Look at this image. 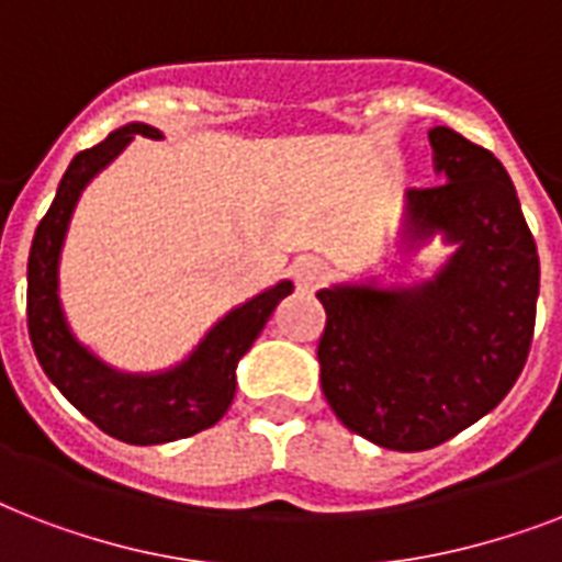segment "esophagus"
Listing matches in <instances>:
<instances>
[{
    "label": "esophagus",
    "instance_id": "esophagus-1",
    "mask_svg": "<svg viewBox=\"0 0 562 562\" xmlns=\"http://www.w3.org/2000/svg\"><path fill=\"white\" fill-rule=\"evenodd\" d=\"M291 273H294V282H297L300 291H317L326 282V277H329V268L317 256H303V259L294 262Z\"/></svg>",
    "mask_w": 562,
    "mask_h": 562
}]
</instances>
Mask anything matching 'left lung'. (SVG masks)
Here are the masks:
<instances>
[{"label":"left lung","instance_id":"1","mask_svg":"<svg viewBox=\"0 0 562 562\" xmlns=\"http://www.w3.org/2000/svg\"><path fill=\"white\" fill-rule=\"evenodd\" d=\"M435 189L405 192L402 247L449 245L428 280L335 282L317 344L335 417L370 443L423 452L505 400L531 350L540 256L505 166L452 127L428 131Z\"/></svg>","mask_w":562,"mask_h":562}]
</instances>
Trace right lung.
I'll return each instance as SVG.
<instances>
[{"instance_id": "right-lung-1", "label": "right lung", "mask_w": 562, "mask_h": 562, "mask_svg": "<svg viewBox=\"0 0 562 562\" xmlns=\"http://www.w3.org/2000/svg\"><path fill=\"white\" fill-rule=\"evenodd\" d=\"M134 136L162 139L157 127L131 122L87 151L75 154L55 201L37 224L29 254V335L43 373L57 391L122 443L154 446L192 437L215 426L236 396V368L294 282L280 280L262 294L238 303L210 326L198 347L175 368L127 373L110 368L75 338L60 303V254L78 198Z\"/></svg>"}]
</instances>
